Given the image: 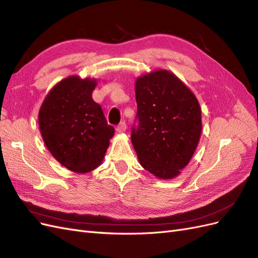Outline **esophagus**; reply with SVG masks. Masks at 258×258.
I'll list each match as a JSON object with an SVG mask.
<instances>
[{"label":"esophagus","instance_id":"1","mask_svg":"<svg viewBox=\"0 0 258 258\" xmlns=\"http://www.w3.org/2000/svg\"><path fill=\"white\" fill-rule=\"evenodd\" d=\"M126 129H127V126H126V123H124V121H121L116 128V130H117V132H118V134H122V132L126 131Z\"/></svg>","mask_w":258,"mask_h":258}]
</instances>
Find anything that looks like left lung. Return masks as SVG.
Wrapping results in <instances>:
<instances>
[{"label":"left lung","mask_w":258,"mask_h":258,"mask_svg":"<svg viewBox=\"0 0 258 258\" xmlns=\"http://www.w3.org/2000/svg\"><path fill=\"white\" fill-rule=\"evenodd\" d=\"M138 128L131 142L138 159L159 179L181 174L199 143L201 107L194 92L168 70H155L136 81Z\"/></svg>","instance_id":"obj_1"}]
</instances>
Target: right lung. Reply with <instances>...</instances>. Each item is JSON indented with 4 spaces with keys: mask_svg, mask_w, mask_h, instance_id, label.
<instances>
[{
    "mask_svg": "<svg viewBox=\"0 0 258 258\" xmlns=\"http://www.w3.org/2000/svg\"><path fill=\"white\" fill-rule=\"evenodd\" d=\"M97 85L96 79L69 76L50 89L38 112L41 136L52 157L80 174L102 163L115 132L92 100Z\"/></svg>",
    "mask_w": 258,
    "mask_h": 258,
    "instance_id": "add662e5",
    "label": "right lung"
}]
</instances>
